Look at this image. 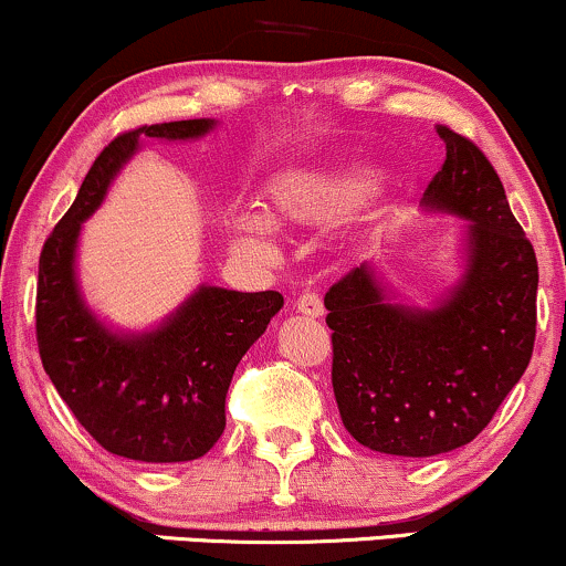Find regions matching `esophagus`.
<instances>
[{
  "instance_id": "obj_1",
  "label": "esophagus",
  "mask_w": 566,
  "mask_h": 566,
  "mask_svg": "<svg viewBox=\"0 0 566 566\" xmlns=\"http://www.w3.org/2000/svg\"><path fill=\"white\" fill-rule=\"evenodd\" d=\"M295 308L297 313H303V316H311V318L324 316V301L316 295V292H303V295L295 301Z\"/></svg>"
}]
</instances>
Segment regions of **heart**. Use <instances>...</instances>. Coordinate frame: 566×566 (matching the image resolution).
Returning a JSON list of instances; mask_svg holds the SVG:
<instances>
[{
  "mask_svg": "<svg viewBox=\"0 0 566 566\" xmlns=\"http://www.w3.org/2000/svg\"><path fill=\"white\" fill-rule=\"evenodd\" d=\"M377 187L369 168L358 163L290 168L263 187V213L234 210L227 218V231L240 250L271 253L274 227H318L360 206Z\"/></svg>",
  "mask_w": 566,
  "mask_h": 566,
  "instance_id": "heart-1",
  "label": "heart"
}]
</instances>
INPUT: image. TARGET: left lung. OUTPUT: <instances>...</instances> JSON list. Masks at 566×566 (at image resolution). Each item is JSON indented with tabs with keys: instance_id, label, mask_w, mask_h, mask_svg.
Masks as SVG:
<instances>
[{
	"instance_id": "1",
	"label": "left lung",
	"mask_w": 566,
	"mask_h": 566,
	"mask_svg": "<svg viewBox=\"0 0 566 566\" xmlns=\"http://www.w3.org/2000/svg\"><path fill=\"white\" fill-rule=\"evenodd\" d=\"M446 163L421 197L427 213L467 221L461 274L419 308L374 263L326 292L332 387L345 430L371 451L427 459L485 430L535 345L537 261L478 145L438 126Z\"/></svg>"
}]
</instances>
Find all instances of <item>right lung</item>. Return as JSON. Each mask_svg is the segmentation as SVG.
<instances>
[{
    "mask_svg": "<svg viewBox=\"0 0 566 566\" xmlns=\"http://www.w3.org/2000/svg\"><path fill=\"white\" fill-rule=\"evenodd\" d=\"M218 120L192 118L120 134L88 168L39 258L36 339L44 371L105 451L145 464L206 455L227 427V392L250 345L284 305L274 290L200 284L145 332L115 329L88 308L76 276L81 227L145 139L189 142Z\"/></svg>",
    "mask_w": 566,
    "mask_h": 566,
    "instance_id": "add662e5",
    "label": "right lung"
}]
</instances>
